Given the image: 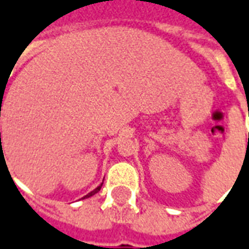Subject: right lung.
<instances>
[{
	"instance_id": "obj_1",
	"label": "right lung",
	"mask_w": 249,
	"mask_h": 249,
	"mask_svg": "<svg viewBox=\"0 0 249 249\" xmlns=\"http://www.w3.org/2000/svg\"><path fill=\"white\" fill-rule=\"evenodd\" d=\"M0 135H1V133H0ZM102 184H103V182H102ZM102 184H101L99 187H96V188L94 189V191H91L89 194H87V195L84 196V197H89V196H92V195H95V194H98V192L101 191V188H102ZM84 197H83V199H84Z\"/></svg>"
}]
</instances>
